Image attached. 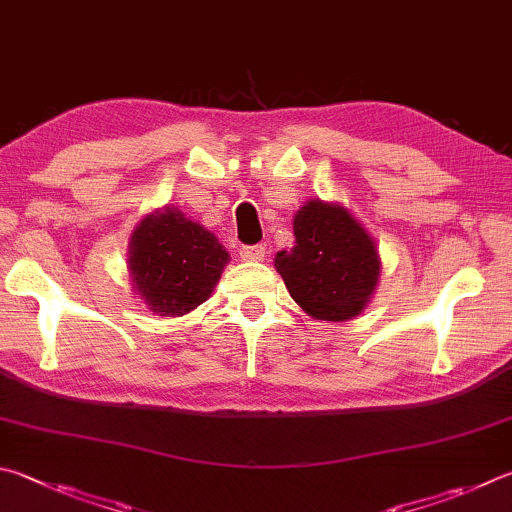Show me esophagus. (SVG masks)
Instances as JSON below:
<instances>
[{"instance_id": "1", "label": "esophagus", "mask_w": 512, "mask_h": 512, "mask_svg": "<svg viewBox=\"0 0 512 512\" xmlns=\"http://www.w3.org/2000/svg\"><path fill=\"white\" fill-rule=\"evenodd\" d=\"M239 257L244 259V262H262L266 257V248L264 246H244L239 248Z\"/></svg>"}]
</instances>
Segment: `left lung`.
<instances>
[{"instance_id":"obj_1","label":"left lung","mask_w":512,"mask_h":512,"mask_svg":"<svg viewBox=\"0 0 512 512\" xmlns=\"http://www.w3.org/2000/svg\"><path fill=\"white\" fill-rule=\"evenodd\" d=\"M295 246L275 255V271L313 320L347 322L365 311L380 280L374 237L349 208L309 199L295 212Z\"/></svg>"}]
</instances>
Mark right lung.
Here are the masks:
<instances>
[{
    "label": "right lung",
    "mask_w": 512,
    "mask_h": 512,
    "mask_svg": "<svg viewBox=\"0 0 512 512\" xmlns=\"http://www.w3.org/2000/svg\"><path fill=\"white\" fill-rule=\"evenodd\" d=\"M127 248L134 295L163 318H181L206 302L230 262L215 232L174 206L138 221Z\"/></svg>",
    "instance_id": "obj_1"
}]
</instances>
